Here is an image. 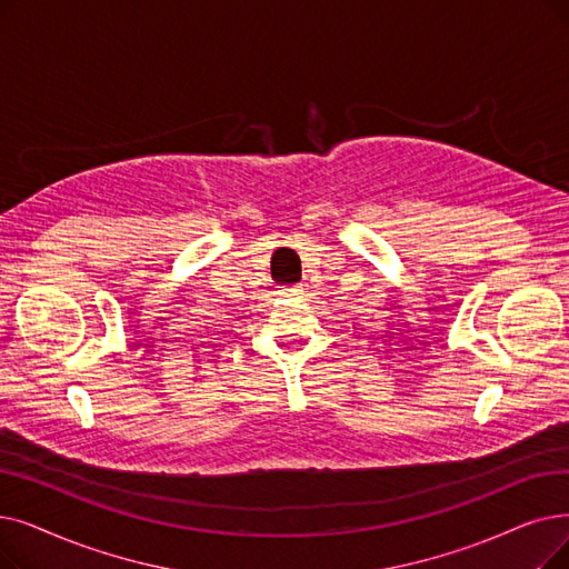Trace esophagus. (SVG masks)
Wrapping results in <instances>:
<instances>
[{"instance_id":"1","label":"esophagus","mask_w":569,"mask_h":569,"mask_svg":"<svg viewBox=\"0 0 569 569\" xmlns=\"http://www.w3.org/2000/svg\"><path fill=\"white\" fill-rule=\"evenodd\" d=\"M281 295H286V298H300L302 286H286L281 288Z\"/></svg>"}]
</instances>
